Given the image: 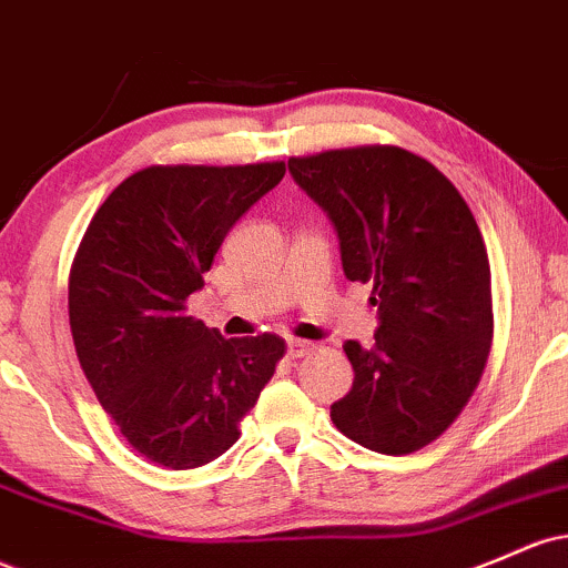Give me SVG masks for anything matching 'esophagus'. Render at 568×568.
Here are the masks:
<instances>
[{
    "mask_svg": "<svg viewBox=\"0 0 568 568\" xmlns=\"http://www.w3.org/2000/svg\"><path fill=\"white\" fill-rule=\"evenodd\" d=\"M313 351H315V342L288 339V355H291V358H302V355H310Z\"/></svg>",
    "mask_w": 568,
    "mask_h": 568,
    "instance_id": "obj_1",
    "label": "esophagus"
}]
</instances>
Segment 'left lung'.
<instances>
[{
	"label": "left lung",
	"instance_id": "8db88e82",
	"mask_svg": "<svg viewBox=\"0 0 568 568\" xmlns=\"http://www.w3.org/2000/svg\"><path fill=\"white\" fill-rule=\"evenodd\" d=\"M328 215L347 280L372 283L377 332L345 342L353 388L332 404L347 439L407 456L445 432L483 377L494 336L490 266L456 185L394 145L291 159Z\"/></svg>",
	"mask_w": 568,
	"mask_h": 568
}]
</instances>
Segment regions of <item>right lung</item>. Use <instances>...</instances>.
Listing matches in <instances>:
<instances>
[{"instance_id":"obj_1","label":"right lung","mask_w":568,"mask_h":568,"mask_svg":"<svg viewBox=\"0 0 568 568\" xmlns=\"http://www.w3.org/2000/svg\"><path fill=\"white\" fill-rule=\"evenodd\" d=\"M285 164L148 166L89 223L70 274V328L93 394L129 445L196 469L240 439V420L283 358L274 334L223 339L185 315L217 247Z\"/></svg>"}]
</instances>
